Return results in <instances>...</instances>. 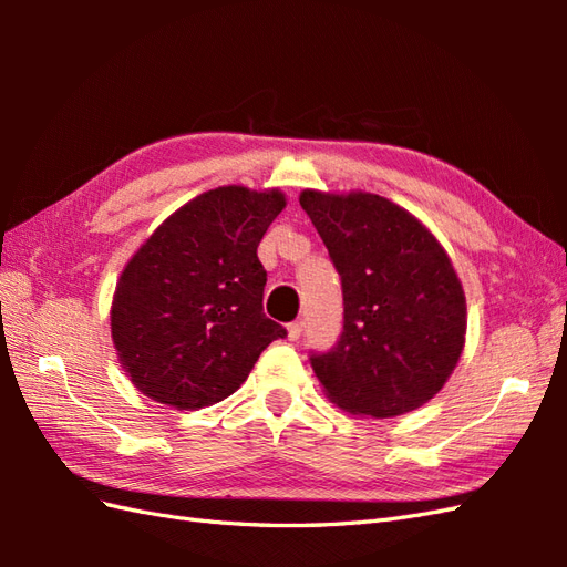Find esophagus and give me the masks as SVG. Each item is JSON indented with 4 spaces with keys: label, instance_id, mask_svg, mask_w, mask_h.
<instances>
[{
    "label": "esophagus",
    "instance_id": "obj_1",
    "mask_svg": "<svg viewBox=\"0 0 567 567\" xmlns=\"http://www.w3.org/2000/svg\"><path fill=\"white\" fill-rule=\"evenodd\" d=\"M302 321H293V323H288V338L290 340H298L300 336H302Z\"/></svg>",
    "mask_w": 567,
    "mask_h": 567
}]
</instances>
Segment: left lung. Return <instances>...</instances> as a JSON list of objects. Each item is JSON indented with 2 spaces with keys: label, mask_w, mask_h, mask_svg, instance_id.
Masks as SVG:
<instances>
[{
  "label": "left lung",
  "mask_w": 567,
  "mask_h": 567,
  "mask_svg": "<svg viewBox=\"0 0 567 567\" xmlns=\"http://www.w3.org/2000/svg\"><path fill=\"white\" fill-rule=\"evenodd\" d=\"M302 210L342 286V333L310 362L329 400L390 419L433 400L466 342V296L450 255L392 200L305 188Z\"/></svg>",
  "instance_id": "obj_1"
}]
</instances>
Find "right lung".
Here are the masks:
<instances>
[{
  "mask_svg": "<svg viewBox=\"0 0 567 567\" xmlns=\"http://www.w3.org/2000/svg\"><path fill=\"white\" fill-rule=\"evenodd\" d=\"M286 208L279 188L219 186L153 231L120 274L111 336L146 398L203 409L234 394L286 329L262 312L265 231Z\"/></svg>",
  "mask_w": 567,
  "mask_h": 567,
  "instance_id": "add662e5",
  "label": "right lung"
}]
</instances>
